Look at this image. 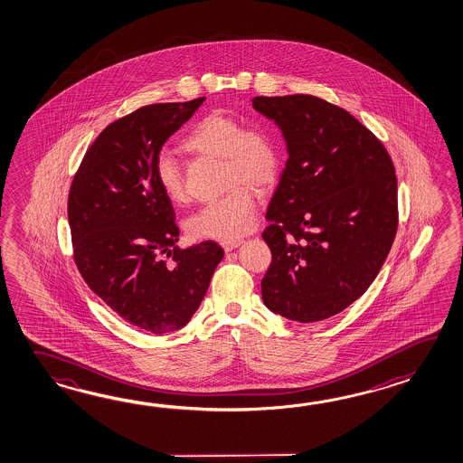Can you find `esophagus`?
<instances>
[{
    "mask_svg": "<svg viewBox=\"0 0 463 463\" xmlns=\"http://www.w3.org/2000/svg\"><path fill=\"white\" fill-rule=\"evenodd\" d=\"M244 244V241L242 239H231V241H222L221 242V246H222V249L226 250V252H229V250H234V249H237L239 246H242Z\"/></svg>",
    "mask_w": 463,
    "mask_h": 463,
    "instance_id": "esophagus-1",
    "label": "esophagus"
}]
</instances>
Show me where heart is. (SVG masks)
<instances>
[{"label":"heart","mask_w":463,"mask_h":463,"mask_svg":"<svg viewBox=\"0 0 463 463\" xmlns=\"http://www.w3.org/2000/svg\"><path fill=\"white\" fill-rule=\"evenodd\" d=\"M184 148L222 160L226 194L211 201L188 219L191 236L236 239L249 232L255 221V191L274 183L280 168V146L274 135L262 128H244L232 115L213 112L203 117L184 138ZM155 176L165 198L173 204L188 199L178 163L163 153Z\"/></svg>","instance_id":"1"}]
</instances>
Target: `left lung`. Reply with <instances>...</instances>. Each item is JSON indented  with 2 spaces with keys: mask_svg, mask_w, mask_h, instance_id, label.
<instances>
[{
  "mask_svg": "<svg viewBox=\"0 0 463 463\" xmlns=\"http://www.w3.org/2000/svg\"><path fill=\"white\" fill-rule=\"evenodd\" d=\"M252 105L279 125L288 151L265 216L272 262L262 300L288 320H326L368 290L394 242V165L363 123L320 97Z\"/></svg>",
  "mask_w": 463,
  "mask_h": 463,
  "instance_id": "obj_1",
  "label": "left lung"
}]
</instances>
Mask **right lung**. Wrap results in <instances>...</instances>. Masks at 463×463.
Listing matches in <instances>:
<instances>
[{
    "mask_svg": "<svg viewBox=\"0 0 463 463\" xmlns=\"http://www.w3.org/2000/svg\"><path fill=\"white\" fill-rule=\"evenodd\" d=\"M203 102L146 105L110 123L85 153L69 191L82 279L123 320L155 335L191 320L224 257L213 241L176 246V214L155 176L161 146Z\"/></svg>",
    "mask_w": 463,
    "mask_h": 463,
    "instance_id": "add662e5",
    "label": "right lung"
}]
</instances>
